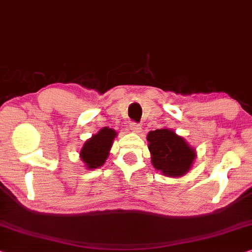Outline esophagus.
Returning a JSON list of instances; mask_svg holds the SVG:
<instances>
[{"instance_id": "obj_1", "label": "esophagus", "mask_w": 252, "mask_h": 252, "mask_svg": "<svg viewBox=\"0 0 252 252\" xmlns=\"http://www.w3.org/2000/svg\"><path fill=\"white\" fill-rule=\"evenodd\" d=\"M129 129L132 130L133 133H135V134H138V133L141 132L142 127H141V125H138V124H136V123H130V125H129Z\"/></svg>"}]
</instances>
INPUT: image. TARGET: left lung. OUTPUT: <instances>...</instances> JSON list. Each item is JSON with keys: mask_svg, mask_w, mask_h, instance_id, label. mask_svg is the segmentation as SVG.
I'll return each instance as SVG.
<instances>
[{"mask_svg": "<svg viewBox=\"0 0 252 252\" xmlns=\"http://www.w3.org/2000/svg\"><path fill=\"white\" fill-rule=\"evenodd\" d=\"M151 163L167 177H182L192 168L196 158L194 147L170 128L150 130L147 135Z\"/></svg>", "mask_w": 252, "mask_h": 252, "instance_id": "1", "label": "left lung"}]
</instances>
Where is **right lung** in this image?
Returning a JSON list of instances; mask_svg holds the SVG:
<instances>
[{"label": "right lung", "instance_id": "add662e5", "mask_svg": "<svg viewBox=\"0 0 252 252\" xmlns=\"http://www.w3.org/2000/svg\"><path fill=\"white\" fill-rule=\"evenodd\" d=\"M117 135L115 129L103 127L96 134L92 135V137L85 141L79 151V158L86 169L93 170L104 165L105 160L110 155L111 147Z\"/></svg>", "mask_w": 252, "mask_h": 252}]
</instances>
